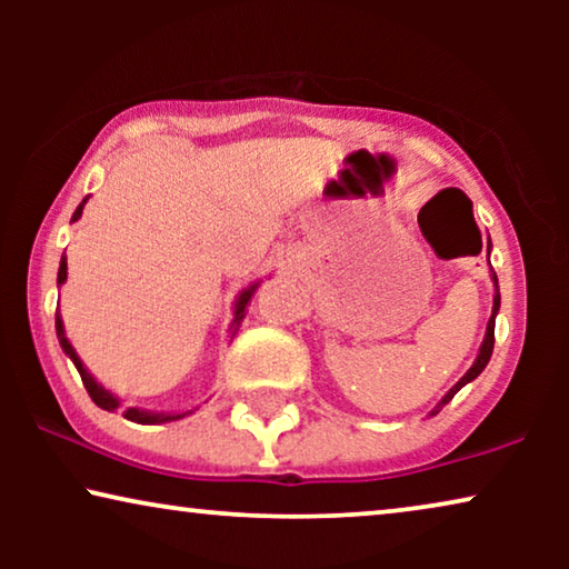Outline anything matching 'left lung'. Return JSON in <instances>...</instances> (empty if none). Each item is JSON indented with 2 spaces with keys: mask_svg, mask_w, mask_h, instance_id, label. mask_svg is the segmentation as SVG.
I'll return each instance as SVG.
<instances>
[{
  "mask_svg": "<svg viewBox=\"0 0 569 569\" xmlns=\"http://www.w3.org/2000/svg\"><path fill=\"white\" fill-rule=\"evenodd\" d=\"M471 204V201H469ZM489 248H492V243H487V256H489ZM492 282H495V306H492V318H489V323H487V333H485V341H481V347H479V355H477V360H473V365L469 368V372H466V376L458 380V383L450 388V391L442 396V401L438 403V407L432 409V415H438V411L446 407V403L453 399V396L461 391V388L466 386V383H471L473 378L479 376L481 370L487 368V362H489V357H492V349H495V316H497V310H500V290H497V274L492 271Z\"/></svg>",
  "mask_w": 569,
  "mask_h": 569,
  "instance_id": "1",
  "label": "left lung"
}]
</instances>
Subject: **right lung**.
Listing matches in <instances>:
<instances>
[{
  "label": "right lung",
  "mask_w": 569,
  "mask_h": 569,
  "mask_svg": "<svg viewBox=\"0 0 569 569\" xmlns=\"http://www.w3.org/2000/svg\"><path fill=\"white\" fill-rule=\"evenodd\" d=\"M84 201H88V199H82V204L74 209V214H72V222H77V220H80V217H82ZM64 282H67V259H61V263H59V277H57V284H64ZM256 287H259V282L248 284L246 290L238 295V300H236V318H232V326H230L232 333L238 331L240 321H243V318H246V306H248V302H251L253 292H256ZM57 337H59V345H61V349H64L69 360L74 362L77 372H80V378H82L84 388H88L90 399L96 401L100 409H106V411H116V409H119V407H121L119 396H113L111 391H106V388L100 386L98 380L90 376L88 368H84L80 357H77L74 347L69 345V339L64 337V323H61V318H59V316H57ZM186 415H191V411H183V415H166V411H147V409H134V407L123 411V417L131 419V422H137V425H162V422H173V419H181V417H186Z\"/></svg>",
  "instance_id": "obj_1"
}]
</instances>
